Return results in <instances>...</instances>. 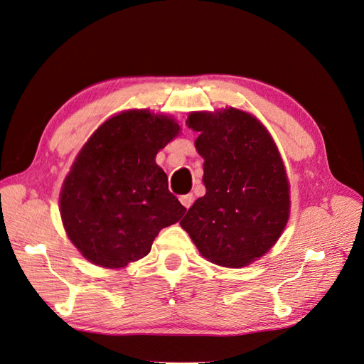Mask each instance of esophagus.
Masks as SVG:
<instances>
[{"mask_svg":"<svg viewBox=\"0 0 364 364\" xmlns=\"http://www.w3.org/2000/svg\"><path fill=\"white\" fill-rule=\"evenodd\" d=\"M194 202V196L193 194H185V196H181V203L188 209Z\"/></svg>","mask_w":364,"mask_h":364,"instance_id":"obj_1","label":"esophagus"}]
</instances>
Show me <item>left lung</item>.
Masks as SVG:
<instances>
[{
  "label": "left lung",
  "mask_w": 364,
  "mask_h": 364,
  "mask_svg": "<svg viewBox=\"0 0 364 364\" xmlns=\"http://www.w3.org/2000/svg\"><path fill=\"white\" fill-rule=\"evenodd\" d=\"M206 194L181 220L202 257L240 269L277 243L290 215V186L279 151L259 121L229 107L193 112Z\"/></svg>",
  "instance_id": "1"
}]
</instances>
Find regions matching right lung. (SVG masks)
Wrapping results in <instances>:
<instances>
[{"label":"right lung","mask_w":364,"mask_h":364,"mask_svg":"<svg viewBox=\"0 0 364 364\" xmlns=\"http://www.w3.org/2000/svg\"><path fill=\"white\" fill-rule=\"evenodd\" d=\"M179 130L173 118L142 109L109 118L87 139L59 200L68 238L87 261L126 267L144 258L159 230L185 214L155 162Z\"/></svg>","instance_id":"1"}]
</instances>
